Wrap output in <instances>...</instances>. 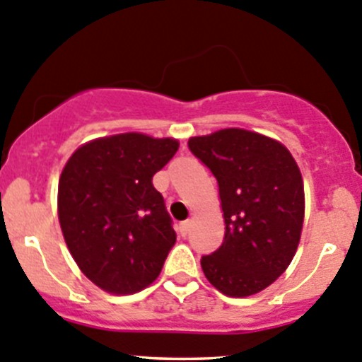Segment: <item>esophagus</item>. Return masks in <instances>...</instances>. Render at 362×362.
<instances>
[{
	"label": "esophagus",
	"mask_w": 362,
	"mask_h": 362,
	"mask_svg": "<svg viewBox=\"0 0 362 362\" xmlns=\"http://www.w3.org/2000/svg\"><path fill=\"white\" fill-rule=\"evenodd\" d=\"M191 226H192V221H191V219H189V221H184V223L180 224V233L184 235V237H185V235L189 233V230H191Z\"/></svg>",
	"instance_id": "1"
}]
</instances>
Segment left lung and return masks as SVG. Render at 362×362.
Segmentation results:
<instances>
[{"label": "left lung", "instance_id": "obj_1", "mask_svg": "<svg viewBox=\"0 0 362 362\" xmlns=\"http://www.w3.org/2000/svg\"><path fill=\"white\" fill-rule=\"evenodd\" d=\"M219 184L224 240L202 258L205 278L228 297H249L288 269L304 223V182L283 143L230 127L189 138Z\"/></svg>", "mask_w": 362, "mask_h": 362}]
</instances>
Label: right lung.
I'll use <instances>...</instances> for the list:
<instances>
[{
  "mask_svg": "<svg viewBox=\"0 0 362 362\" xmlns=\"http://www.w3.org/2000/svg\"><path fill=\"white\" fill-rule=\"evenodd\" d=\"M178 139L143 132L81 145L58 182V219L74 262L113 296L146 288L177 235L152 177L177 153Z\"/></svg>",
  "mask_w": 362,
  "mask_h": 362,
  "instance_id": "obj_1",
  "label": "right lung"
}]
</instances>
